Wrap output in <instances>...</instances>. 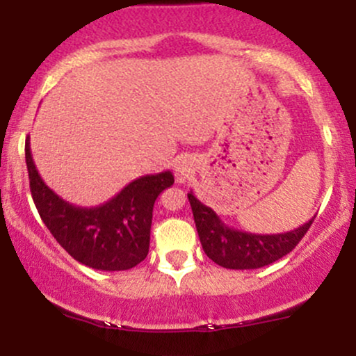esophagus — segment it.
Listing matches in <instances>:
<instances>
[{"label":"esophagus","instance_id":"1","mask_svg":"<svg viewBox=\"0 0 356 356\" xmlns=\"http://www.w3.org/2000/svg\"><path fill=\"white\" fill-rule=\"evenodd\" d=\"M186 172H187L186 167H184V165H179V167H177V174H179V177H181V181H182L184 175H186Z\"/></svg>","mask_w":356,"mask_h":356}]
</instances>
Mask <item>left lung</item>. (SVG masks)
I'll use <instances>...</instances> for the list:
<instances>
[{
  "label": "left lung",
  "mask_w": 356,
  "mask_h": 356,
  "mask_svg": "<svg viewBox=\"0 0 356 356\" xmlns=\"http://www.w3.org/2000/svg\"><path fill=\"white\" fill-rule=\"evenodd\" d=\"M187 197L204 252L216 264L227 269H257L275 263L296 248L314 220L309 219L298 229L283 234H252L226 226L192 192Z\"/></svg>",
  "instance_id": "8db88e82"
}]
</instances>
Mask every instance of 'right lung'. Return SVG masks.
Listing matches in <instances>:
<instances>
[{
	"label": "right lung",
	"mask_w": 356,
	"mask_h": 356,
	"mask_svg": "<svg viewBox=\"0 0 356 356\" xmlns=\"http://www.w3.org/2000/svg\"><path fill=\"white\" fill-rule=\"evenodd\" d=\"M24 157L40 218L73 259L100 271H125L145 259L154 202L174 184L170 170L136 179L100 206L80 207L63 201L40 177L31 157L30 137Z\"/></svg>",
	"instance_id": "1"
}]
</instances>
